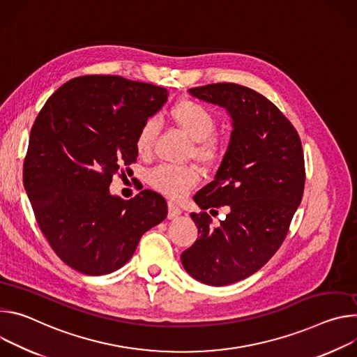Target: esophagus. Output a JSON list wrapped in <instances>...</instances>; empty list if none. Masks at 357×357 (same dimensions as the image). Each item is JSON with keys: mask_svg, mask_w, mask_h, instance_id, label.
Wrapping results in <instances>:
<instances>
[{"mask_svg": "<svg viewBox=\"0 0 357 357\" xmlns=\"http://www.w3.org/2000/svg\"><path fill=\"white\" fill-rule=\"evenodd\" d=\"M167 208H169L167 217H169L170 220H173V218H177V217L181 214V210H180V207H178L176 203H173V202H169V203H167Z\"/></svg>", "mask_w": 357, "mask_h": 357, "instance_id": "obj_1", "label": "esophagus"}]
</instances>
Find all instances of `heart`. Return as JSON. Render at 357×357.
<instances>
[{
    "mask_svg": "<svg viewBox=\"0 0 357 357\" xmlns=\"http://www.w3.org/2000/svg\"><path fill=\"white\" fill-rule=\"evenodd\" d=\"M170 121L190 140L188 155L203 166L215 165L224 153V142L215 133L217 117L203 103L184 99L170 109ZM158 135V122L149 117L142 123L135 139V147L140 157H150ZM149 184L172 199H180L188 190L199 184L200 174L194 166L160 165L147 174Z\"/></svg>",
    "mask_w": 357,
    "mask_h": 357,
    "instance_id": "heart-1",
    "label": "heart"
}]
</instances>
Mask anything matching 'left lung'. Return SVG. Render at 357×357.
I'll use <instances>...</instances> for the list:
<instances>
[{
    "label": "left lung",
    "mask_w": 357,
    "mask_h": 357,
    "mask_svg": "<svg viewBox=\"0 0 357 357\" xmlns=\"http://www.w3.org/2000/svg\"><path fill=\"white\" fill-rule=\"evenodd\" d=\"M188 92L225 107L234 130L214 181L194 195L203 210L227 207L213 227L206 213H191L199 240L181 254L194 280L224 287L261 269L282 245L305 187L299 135L269 99L238 84H211Z\"/></svg>",
    "instance_id": "left-lung-1"
}]
</instances>
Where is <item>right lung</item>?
<instances>
[{
	"label": "right lung",
	"mask_w": 357,
	"mask_h": 357,
	"mask_svg": "<svg viewBox=\"0 0 357 357\" xmlns=\"http://www.w3.org/2000/svg\"><path fill=\"white\" fill-rule=\"evenodd\" d=\"M167 96L166 88L123 76L88 75L62 85L36 116L24 187L39 229L75 271L122 268L142 235L166 218L160 194L143 190L125 202L109 185L136 162L137 130Z\"/></svg>",
	"instance_id": "obj_1"
}]
</instances>
